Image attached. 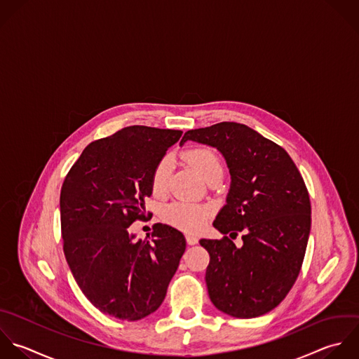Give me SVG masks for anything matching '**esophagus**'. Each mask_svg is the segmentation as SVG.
Instances as JSON below:
<instances>
[{
  "label": "esophagus",
  "instance_id": "esophagus-1",
  "mask_svg": "<svg viewBox=\"0 0 359 359\" xmlns=\"http://www.w3.org/2000/svg\"><path fill=\"white\" fill-rule=\"evenodd\" d=\"M186 242H187L189 245H197V243H198V238L194 236V235H191V233H187V235H186Z\"/></svg>",
  "mask_w": 359,
  "mask_h": 359
}]
</instances>
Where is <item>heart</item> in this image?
Returning <instances> with one entry per match:
<instances>
[{
  "label": "heart",
  "mask_w": 359,
  "mask_h": 359,
  "mask_svg": "<svg viewBox=\"0 0 359 359\" xmlns=\"http://www.w3.org/2000/svg\"><path fill=\"white\" fill-rule=\"evenodd\" d=\"M183 158L204 177L207 179L212 172L222 169V162L219 155L208 147H196L187 149ZM173 169V159L170 155L163 156L154 168L151 177L152 193L162 197L168 193L169 177ZM207 210L201 205L186 204V203H172L163 208L162 218L166 224L183 229V231H198L204 226L207 219Z\"/></svg>",
  "instance_id": "b5f03b06"
}]
</instances>
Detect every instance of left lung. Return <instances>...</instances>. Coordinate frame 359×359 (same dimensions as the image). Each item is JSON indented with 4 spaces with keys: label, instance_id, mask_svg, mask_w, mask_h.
<instances>
[{
    "label": "left lung",
    "instance_id": "obj_1",
    "mask_svg": "<svg viewBox=\"0 0 359 359\" xmlns=\"http://www.w3.org/2000/svg\"><path fill=\"white\" fill-rule=\"evenodd\" d=\"M217 148L226 161L231 187L214 226L235 239H201L210 253L205 273L214 306L238 319L269 313L295 284L311 233V200L305 182L284 148L253 128L224 121L187 131Z\"/></svg>",
    "mask_w": 359,
    "mask_h": 359
}]
</instances>
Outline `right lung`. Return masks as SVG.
Listing matches in <instances>:
<instances>
[{"instance_id": "obj_1", "label": "right lung", "mask_w": 359, "mask_h": 359, "mask_svg": "<svg viewBox=\"0 0 359 359\" xmlns=\"http://www.w3.org/2000/svg\"><path fill=\"white\" fill-rule=\"evenodd\" d=\"M180 130L130 126L90 142L61 187L64 255L83 295L100 312L135 322L154 313L186 250L177 229L155 224L152 239L130 225L145 218L151 177Z\"/></svg>"}]
</instances>
